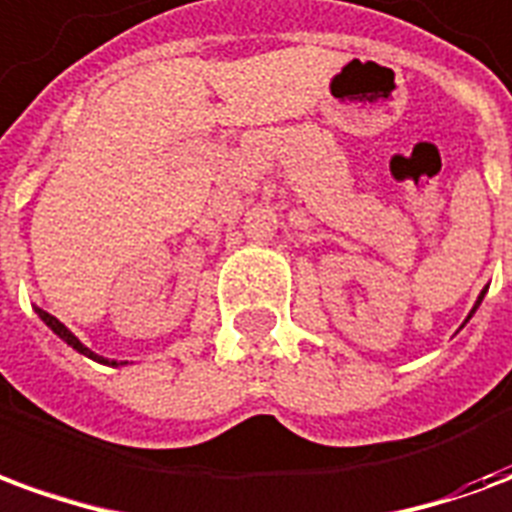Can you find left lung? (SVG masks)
<instances>
[{
	"mask_svg": "<svg viewBox=\"0 0 512 512\" xmlns=\"http://www.w3.org/2000/svg\"><path fill=\"white\" fill-rule=\"evenodd\" d=\"M483 296H485V290H483V293H480V299H477V304L483 301ZM477 304H474V310H477ZM474 310H472V312H474ZM469 318H472V315H469Z\"/></svg>",
	"mask_w": 512,
	"mask_h": 512,
	"instance_id": "obj_1",
	"label": "left lung"
}]
</instances>
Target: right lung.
Here are the masks:
<instances>
[{"label": "right lung", "mask_w": 512, "mask_h": 512, "mask_svg": "<svg viewBox=\"0 0 512 512\" xmlns=\"http://www.w3.org/2000/svg\"><path fill=\"white\" fill-rule=\"evenodd\" d=\"M38 315H40V318H43V321H46V326H51V332H57V334H60L62 340H65V343H68V345H73V348H76V351H79V354L90 356V359H95V362H104V365H109V362H106L104 356H98V354H93V351H90V348H84V345L79 343V340H76V334L68 332V329H65V323L57 321V318H54V315H49V312H46V310H38ZM112 365H115V362H112Z\"/></svg>", "instance_id": "obj_1"}]
</instances>
